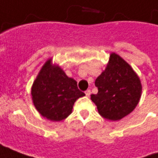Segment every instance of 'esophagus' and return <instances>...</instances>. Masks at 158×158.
<instances>
[{
    "label": "esophagus",
    "instance_id": "esophagus-1",
    "mask_svg": "<svg viewBox=\"0 0 158 158\" xmlns=\"http://www.w3.org/2000/svg\"><path fill=\"white\" fill-rule=\"evenodd\" d=\"M85 95L86 96H89V95H90V89H87V90H85Z\"/></svg>",
    "mask_w": 158,
    "mask_h": 158
}]
</instances>
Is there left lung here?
I'll return each instance as SVG.
<instances>
[{"label":"left lung","mask_w":158,"mask_h":158,"mask_svg":"<svg viewBox=\"0 0 158 158\" xmlns=\"http://www.w3.org/2000/svg\"><path fill=\"white\" fill-rule=\"evenodd\" d=\"M98 93L90 99L99 114L117 121L135 108L141 96V84L132 68L115 53H112L104 72L96 79Z\"/></svg>","instance_id":"8db88e82"}]
</instances>
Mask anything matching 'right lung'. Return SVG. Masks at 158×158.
<instances>
[{"instance_id": "1", "label": "right lung", "mask_w": 158, "mask_h": 158, "mask_svg": "<svg viewBox=\"0 0 158 158\" xmlns=\"http://www.w3.org/2000/svg\"><path fill=\"white\" fill-rule=\"evenodd\" d=\"M32 99L37 111L52 121H62L72 113L76 100L85 94L78 89L77 82L69 78L50 59L42 67L33 84Z\"/></svg>"}]
</instances>
